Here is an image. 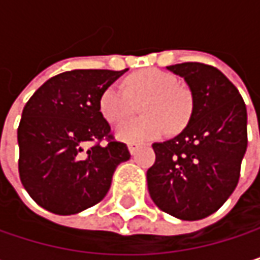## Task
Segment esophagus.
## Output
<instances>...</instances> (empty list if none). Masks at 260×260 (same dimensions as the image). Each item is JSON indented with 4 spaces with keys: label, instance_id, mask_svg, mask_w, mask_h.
Returning a JSON list of instances; mask_svg holds the SVG:
<instances>
[{
    "label": "esophagus",
    "instance_id": "1",
    "mask_svg": "<svg viewBox=\"0 0 260 260\" xmlns=\"http://www.w3.org/2000/svg\"><path fill=\"white\" fill-rule=\"evenodd\" d=\"M138 147H140V144H137V143H129V144H128V149H129L131 155H135L137 150H138Z\"/></svg>",
    "mask_w": 260,
    "mask_h": 260
}]
</instances>
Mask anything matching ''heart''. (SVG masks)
Segmentation results:
<instances>
[{
  "label": "heart",
  "instance_id": "1",
  "mask_svg": "<svg viewBox=\"0 0 260 260\" xmlns=\"http://www.w3.org/2000/svg\"><path fill=\"white\" fill-rule=\"evenodd\" d=\"M126 90L110 85L99 99L102 116L110 123H117L132 114L135 102L144 99L140 111L144 114L123 122L116 128V137L128 143L156 140L167 132L183 128L189 117L191 99L185 88L178 85L175 75L161 69H143L129 75Z\"/></svg>",
  "mask_w": 260,
  "mask_h": 260
}]
</instances>
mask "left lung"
Wrapping results in <instances>:
<instances>
[{
	"mask_svg": "<svg viewBox=\"0 0 260 260\" xmlns=\"http://www.w3.org/2000/svg\"><path fill=\"white\" fill-rule=\"evenodd\" d=\"M185 79L192 108L175 138L153 143L147 170L153 203L181 220H202L229 199L247 150V108L238 88L217 68L181 63L167 68Z\"/></svg>",
	"mask_w": 260,
	"mask_h": 260,
	"instance_id": "8db88e82",
	"label": "left lung"
}]
</instances>
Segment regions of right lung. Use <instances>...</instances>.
<instances>
[{
  "label": "right lung",
  "mask_w": 260,
  "mask_h": 260,
  "mask_svg": "<svg viewBox=\"0 0 260 260\" xmlns=\"http://www.w3.org/2000/svg\"><path fill=\"white\" fill-rule=\"evenodd\" d=\"M126 71L63 72L26 102L18 128L19 178L43 209L71 215L99 203L117 166L131 158L99 108L104 90Z\"/></svg>",
  "instance_id": "add662e5"
}]
</instances>
